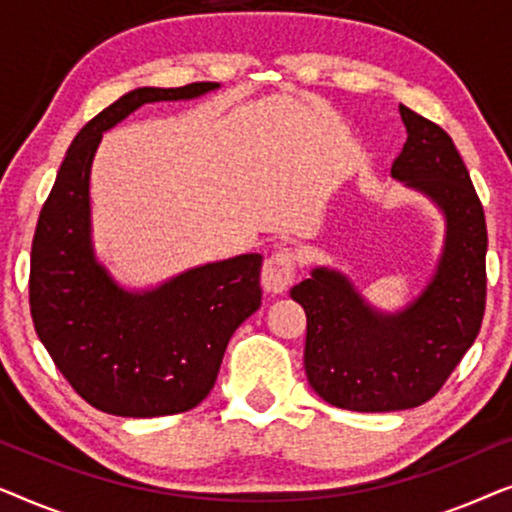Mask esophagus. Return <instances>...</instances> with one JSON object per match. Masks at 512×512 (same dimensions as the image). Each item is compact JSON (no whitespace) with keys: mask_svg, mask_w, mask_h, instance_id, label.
Wrapping results in <instances>:
<instances>
[{"mask_svg":"<svg viewBox=\"0 0 512 512\" xmlns=\"http://www.w3.org/2000/svg\"><path fill=\"white\" fill-rule=\"evenodd\" d=\"M293 275H296V258L289 249H282L265 258L261 284L268 293H284L286 286L293 282Z\"/></svg>","mask_w":512,"mask_h":512,"instance_id":"obj_1","label":"esophagus"}]
</instances>
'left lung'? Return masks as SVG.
Segmentation results:
<instances>
[{"label": "left lung", "instance_id": "8db88e82", "mask_svg": "<svg viewBox=\"0 0 512 512\" xmlns=\"http://www.w3.org/2000/svg\"><path fill=\"white\" fill-rule=\"evenodd\" d=\"M405 139L391 177L422 193L445 219L431 282L403 310H377L345 272L317 265L291 289L307 314L305 373L335 408L391 412L438 394L478 338L487 298V226L452 137L398 104Z\"/></svg>", "mask_w": 512, "mask_h": 512}]
</instances>
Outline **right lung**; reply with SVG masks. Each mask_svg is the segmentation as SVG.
<instances>
[{"mask_svg": "<svg viewBox=\"0 0 512 512\" xmlns=\"http://www.w3.org/2000/svg\"><path fill=\"white\" fill-rule=\"evenodd\" d=\"M219 83L137 88L74 137L39 214L30 256L34 331L76 394L118 417H163L212 391L235 328L261 307V254L205 263L125 289L95 256L90 167L102 132L151 102L195 100Z\"/></svg>", "mask_w": 512, "mask_h": 512, "instance_id": "right-lung-1", "label": "right lung"}]
</instances>
